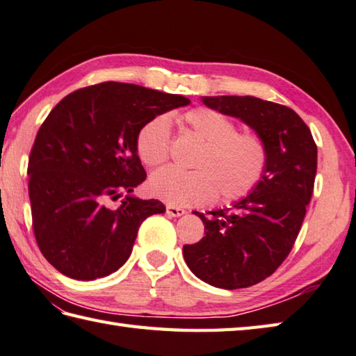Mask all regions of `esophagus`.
Masks as SVG:
<instances>
[{
    "label": "esophagus",
    "instance_id": "1",
    "mask_svg": "<svg viewBox=\"0 0 356 356\" xmlns=\"http://www.w3.org/2000/svg\"><path fill=\"white\" fill-rule=\"evenodd\" d=\"M166 213H168V216H172V218H179V216L185 214V210L174 205H166Z\"/></svg>",
    "mask_w": 356,
    "mask_h": 356
}]
</instances>
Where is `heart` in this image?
<instances>
[{"instance_id":"b5f03b06","label":"heart","mask_w":356,"mask_h":356,"mask_svg":"<svg viewBox=\"0 0 356 356\" xmlns=\"http://www.w3.org/2000/svg\"><path fill=\"white\" fill-rule=\"evenodd\" d=\"M185 131L200 142L191 166H168L152 174L149 193L170 205L190 207L210 200H238L259 185L268 163L267 145L254 132H239L232 118L210 108H193L179 117ZM136 149L146 166H159L170 157L171 127L166 115H156L138 129Z\"/></svg>"}]
</instances>
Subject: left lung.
Listing matches in <instances>:
<instances>
[{
	"mask_svg": "<svg viewBox=\"0 0 356 356\" xmlns=\"http://www.w3.org/2000/svg\"><path fill=\"white\" fill-rule=\"evenodd\" d=\"M208 108L238 117L267 145L266 174L233 208L196 213L205 236L184 245L186 266L218 289H245L273 275L293 248L315 185L318 149L293 109L256 97H202Z\"/></svg>",
	"mask_w": 356,
	"mask_h": 356,
	"instance_id": "left-lung-1",
	"label": "left lung"
}]
</instances>
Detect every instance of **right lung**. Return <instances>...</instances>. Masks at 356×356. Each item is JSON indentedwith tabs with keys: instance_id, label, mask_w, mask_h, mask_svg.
<instances>
[{
	"instance_id": "1",
	"label": "right lung",
	"mask_w": 356,
	"mask_h": 356,
	"mask_svg": "<svg viewBox=\"0 0 356 356\" xmlns=\"http://www.w3.org/2000/svg\"><path fill=\"white\" fill-rule=\"evenodd\" d=\"M188 103L184 95L104 81L74 90L49 113L27 174L35 241L60 273L92 281L128 261L142 222L165 211L162 202L131 196L146 179L137 132ZM123 193L122 205L111 207Z\"/></svg>"
}]
</instances>
